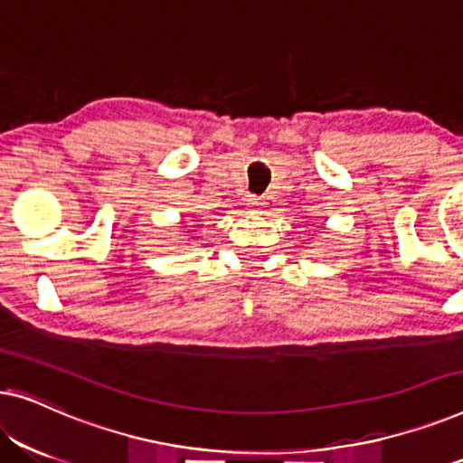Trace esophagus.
<instances>
[{
    "label": "esophagus",
    "instance_id": "esophagus-1",
    "mask_svg": "<svg viewBox=\"0 0 463 463\" xmlns=\"http://www.w3.org/2000/svg\"><path fill=\"white\" fill-rule=\"evenodd\" d=\"M246 208H249L250 214H259V213H263V202L259 198H249L246 200Z\"/></svg>",
    "mask_w": 463,
    "mask_h": 463
}]
</instances>
